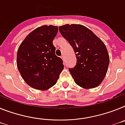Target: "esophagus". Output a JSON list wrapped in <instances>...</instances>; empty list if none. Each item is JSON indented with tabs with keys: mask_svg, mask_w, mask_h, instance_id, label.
<instances>
[{
	"mask_svg": "<svg viewBox=\"0 0 125 125\" xmlns=\"http://www.w3.org/2000/svg\"><path fill=\"white\" fill-rule=\"evenodd\" d=\"M61 58H62V59L63 60H65V57H64V56H63V55H62V56H61Z\"/></svg>",
	"mask_w": 125,
	"mask_h": 125,
	"instance_id": "esophagus-1",
	"label": "esophagus"
}]
</instances>
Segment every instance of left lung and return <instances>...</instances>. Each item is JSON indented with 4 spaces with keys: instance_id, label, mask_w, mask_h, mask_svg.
Segmentation results:
<instances>
[{
    "instance_id": "8db88e82",
    "label": "left lung",
    "mask_w": 125,
    "mask_h": 125,
    "mask_svg": "<svg viewBox=\"0 0 125 125\" xmlns=\"http://www.w3.org/2000/svg\"><path fill=\"white\" fill-rule=\"evenodd\" d=\"M59 30L76 56V65L69 69L74 82L85 89L98 86L106 75L109 63L104 43L82 25L67 24L59 27Z\"/></svg>"
}]
</instances>
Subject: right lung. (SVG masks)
Instances as JSON below:
<instances>
[{"label":"right lung","instance_id":"obj_1","mask_svg":"<svg viewBox=\"0 0 125 125\" xmlns=\"http://www.w3.org/2000/svg\"><path fill=\"white\" fill-rule=\"evenodd\" d=\"M58 27L43 25L30 32L18 50L17 67L30 86L46 90L54 86L63 69V60L55 54L53 41Z\"/></svg>","mask_w":125,"mask_h":125}]
</instances>
